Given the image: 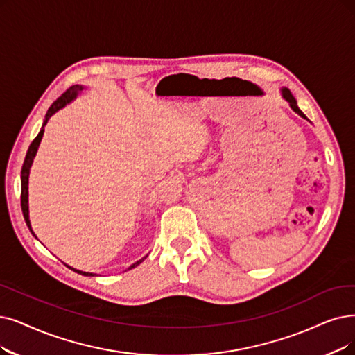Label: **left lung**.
Masks as SVG:
<instances>
[{"instance_id": "left-lung-1", "label": "left lung", "mask_w": 355, "mask_h": 355, "mask_svg": "<svg viewBox=\"0 0 355 355\" xmlns=\"http://www.w3.org/2000/svg\"><path fill=\"white\" fill-rule=\"evenodd\" d=\"M282 97L286 98V101L290 103V106H291V109L295 112V113H299V115L302 116V118H306V115L304 113L299 109V106H297V102H295V98H294V96L291 94V92L288 90V89H282Z\"/></svg>"}]
</instances>
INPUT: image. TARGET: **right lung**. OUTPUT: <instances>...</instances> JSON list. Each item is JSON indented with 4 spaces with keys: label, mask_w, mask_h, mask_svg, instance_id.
<instances>
[{
    "label": "right lung",
    "mask_w": 355,
    "mask_h": 355,
    "mask_svg": "<svg viewBox=\"0 0 355 355\" xmlns=\"http://www.w3.org/2000/svg\"><path fill=\"white\" fill-rule=\"evenodd\" d=\"M81 90H83L81 86H73V87H69L68 90H65V93H62L58 98H56V101L52 103V106L48 109V113H46V116H45L44 126L48 123L49 118L53 115V113H55L56 110H60V109L64 107L67 103H69L71 101H73V98L77 96V93L81 92ZM42 135H44V130H40V132L37 134V137L32 141V144H31L29 150H27V154H26V159H24L23 167H21V211H23V216H24L26 224H27V227H29V229H31V232H32L33 236H35V233H33V230H32L31 221H29V205H27V183H29V170H31V166H32V162H33V159H35V155H36L37 147H39V144H40ZM143 261H144V258L139 259V261L135 262V263H132V265L130 266V269L135 268L137 265H139ZM68 268L73 269V271H76V272H78V274H81V275L93 277V274H90V272H83V271H78V269H74V268H71V266H68Z\"/></svg>",
    "instance_id": "right-lung-1"
}]
</instances>
